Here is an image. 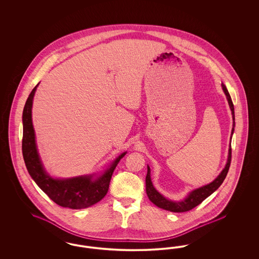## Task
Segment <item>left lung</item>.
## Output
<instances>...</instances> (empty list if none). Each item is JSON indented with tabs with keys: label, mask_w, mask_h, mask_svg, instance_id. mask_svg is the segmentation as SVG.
Listing matches in <instances>:
<instances>
[{
	"label": "left lung",
	"mask_w": 259,
	"mask_h": 259,
	"mask_svg": "<svg viewBox=\"0 0 259 259\" xmlns=\"http://www.w3.org/2000/svg\"><path fill=\"white\" fill-rule=\"evenodd\" d=\"M222 87L224 94L226 95V99L228 101L229 108H230L231 113H232V118H233V127H232V131H231V138H232V135L234 133L235 127L234 105L232 103L230 94H229L226 87L222 83ZM230 163H231V139H230V145H229V150H228V158H227L226 165L222 172L217 177V179H214L211 183H209V185L201 186L199 188L190 191L188 193V195L181 201H172L170 199H167L155 189V187L152 185L151 179H150V168H149V166H148V174L146 177V190H147L148 199L154 205H156L158 208L170 210L172 212H184V211L190 210V209L195 208L199 204H201L206 198L209 197L210 194H212L222 185L223 181L226 178L228 170H229Z\"/></svg>",
	"instance_id": "obj_1"
}]
</instances>
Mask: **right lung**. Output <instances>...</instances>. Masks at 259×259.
I'll return each instance as SVG.
<instances>
[{"label":"right lung","mask_w":259,"mask_h":259,"mask_svg":"<svg viewBox=\"0 0 259 259\" xmlns=\"http://www.w3.org/2000/svg\"><path fill=\"white\" fill-rule=\"evenodd\" d=\"M37 83L29 97L22 114V153L25 165L37 186L57 205L70 209H85L106 196L112 172L126 152L121 153L107 170L100 175H84L68 179L52 178L46 171L37 152L35 130L32 122V107Z\"/></svg>","instance_id":"1"}]
</instances>
